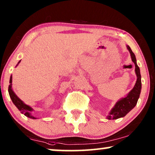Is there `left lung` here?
<instances>
[{
  "mask_svg": "<svg viewBox=\"0 0 155 155\" xmlns=\"http://www.w3.org/2000/svg\"><path fill=\"white\" fill-rule=\"evenodd\" d=\"M127 48L128 51H130V55H131L132 62L135 65V73L137 74V79L136 84L134 88L129 92L127 96L119 100L114 105L113 109L110 111L109 115L107 117L108 120H115L120 117H124L130 110L135 107L137 100L140 97V92H141L142 82L140 68L138 67L137 64L135 55L132 51L131 48L129 45L127 46Z\"/></svg>",
  "mask_w": 155,
  "mask_h": 155,
  "instance_id": "1",
  "label": "left lung"
}]
</instances>
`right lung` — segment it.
<instances>
[{"label": "right lung", "instance_id": "right-lung-1", "mask_svg": "<svg viewBox=\"0 0 155 155\" xmlns=\"http://www.w3.org/2000/svg\"><path fill=\"white\" fill-rule=\"evenodd\" d=\"M20 62H18V63H20ZM10 85L8 86V92H9V95L10 97H11L12 101H13V104H15V105L17 107L18 109L20 111H21V113H23L25 114L26 117H30L31 118V119H36L35 117H33V116H32L31 113H30V112H31L33 109L30 107V106L27 105V104H24L23 102L21 100H20L18 97H17V95H15V93H14V92L13 91V90H12V76H11V78H10Z\"/></svg>", "mask_w": 155, "mask_h": 155}]
</instances>
